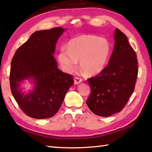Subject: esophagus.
Wrapping results in <instances>:
<instances>
[{"label": "esophagus", "instance_id": "1", "mask_svg": "<svg viewBox=\"0 0 152 152\" xmlns=\"http://www.w3.org/2000/svg\"><path fill=\"white\" fill-rule=\"evenodd\" d=\"M82 79L79 78V77H76V78H74V84H78L80 82H82Z\"/></svg>", "mask_w": 152, "mask_h": 152}]
</instances>
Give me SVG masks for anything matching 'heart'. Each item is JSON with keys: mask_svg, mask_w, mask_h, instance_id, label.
<instances>
[{"mask_svg": "<svg viewBox=\"0 0 152 152\" xmlns=\"http://www.w3.org/2000/svg\"><path fill=\"white\" fill-rule=\"evenodd\" d=\"M111 47L104 38L83 34L71 39L67 49L62 47L58 54V61L64 71L75 70L80 61V69L88 76L97 74L107 64Z\"/></svg>", "mask_w": 152, "mask_h": 152, "instance_id": "heart-1", "label": "heart"}]
</instances>
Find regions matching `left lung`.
I'll use <instances>...</instances> for the list:
<instances>
[{
	"instance_id": "1",
	"label": "left lung",
	"mask_w": 152,
	"mask_h": 152,
	"mask_svg": "<svg viewBox=\"0 0 152 152\" xmlns=\"http://www.w3.org/2000/svg\"><path fill=\"white\" fill-rule=\"evenodd\" d=\"M108 65L88 79L91 93L86 104L95 114L108 117L122 110L133 94L138 75L136 53L126 35L118 28Z\"/></svg>"
}]
</instances>
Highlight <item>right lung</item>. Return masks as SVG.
Here are the masks:
<instances>
[{"mask_svg":"<svg viewBox=\"0 0 152 152\" xmlns=\"http://www.w3.org/2000/svg\"><path fill=\"white\" fill-rule=\"evenodd\" d=\"M64 29L55 27L37 31L16 50L11 62V91L21 110L29 117L46 119L59 110L66 92L74 84L73 77L63 72L53 56L56 44ZM33 79V92L23 95L19 83Z\"/></svg>","mask_w":152,"mask_h":152,"instance_id":"add662e5","label":"right lung"}]
</instances>
